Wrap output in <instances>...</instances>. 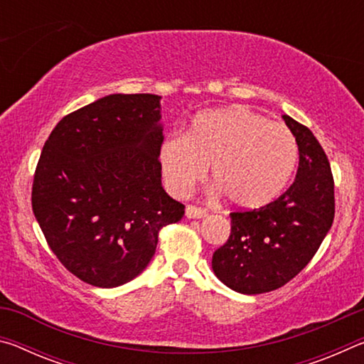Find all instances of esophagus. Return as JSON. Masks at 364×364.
I'll return each mask as SVG.
<instances>
[{"label":"esophagus","mask_w":364,"mask_h":364,"mask_svg":"<svg viewBox=\"0 0 364 364\" xmlns=\"http://www.w3.org/2000/svg\"><path fill=\"white\" fill-rule=\"evenodd\" d=\"M186 217L188 218H204L207 217V210L197 205H188L186 207Z\"/></svg>","instance_id":"esophagus-1"}]
</instances>
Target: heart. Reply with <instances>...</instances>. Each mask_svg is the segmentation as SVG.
Wrapping results in <instances>:
<instances>
[{
  "mask_svg": "<svg viewBox=\"0 0 364 364\" xmlns=\"http://www.w3.org/2000/svg\"><path fill=\"white\" fill-rule=\"evenodd\" d=\"M295 162L292 132L244 106L204 110L186 134H171L160 147V167L171 193L189 194L212 165L217 191L239 208L273 202L291 180Z\"/></svg>",
  "mask_w": 364,
  "mask_h": 364,
  "instance_id": "heart-1",
  "label": "heart"
}]
</instances>
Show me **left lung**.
Returning a JSON list of instances; mask_svg holds the SVG:
<instances>
[{
    "mask_svg": "<svg viewBox=\"0 0 364 364\" xmlns=\"http://www.w3.org/2000/svg\"><path fill=\"white\" fill-rule=\"evenodd\" d=\"M300 152L299 170L284 194L250 210H234L231 234L215 250L212 268L232 291H276L304 269L331 230L334 176L321 144L305 125L282 115Z\"/></svg>",
    "mask_w": 364,
    "mask_h": 364,
    "instance_id": "8db88e82",
    "label": "left lung"
}]
</instances>
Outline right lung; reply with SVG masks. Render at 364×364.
<instances>
[{
  "label": "right lung",
  "mask_w": 364,
  "mask_h": 364,
  "mask_svg": "<svg viewBox=\"0 0 364 364\" xmlns=\"http://www.w3.org/2000/svg\"><path fill=\"white\" fill-rule=\"evenodd\" d=\"M157 95H110L65 115L33 175L32 208L58 260L96 287L132 281L184 205L160 181Z\"/></svg>",
  "instance_id": "right-lung-1"
}]
</instances>
